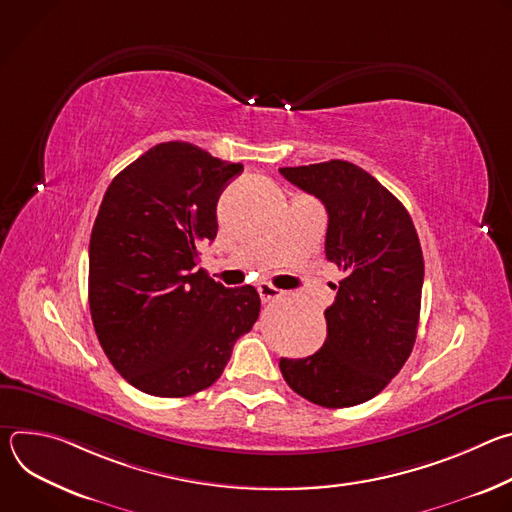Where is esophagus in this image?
I'll use <instances>...</instances> for the list:
<instances>
[{"label": "esophagus", "mask_w": 512, "mask_h": 512, "mask_svg": "<svg viewBox=\"0 0 512 512\" xmlns=\"http://www.w3.org/2000/svg\"><path fill=\"white\" fill-rule=\"evenodd\" d=\"M257 291H259V296H261L263 302H271V300H275V298H279L283 294L281 289H277V287H273L271 283H265V281H261L257 285Z\"/></svg>", "instance_id": "obj_1"}]
</instances>
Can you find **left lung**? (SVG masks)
<instances>
[{"instance_id":"obj_1","label":"left lung","mask_w":512,"mask_h":512,"mask_svg":"<svg viewBox=\"0 0 512 512\" xmlns=\"http://www.w3.org/2000/svg\"><path fill=\"white\" fill-rule=\"evenodd\" d=\"M279 172L326 206V257L344 273L324 312V346L306 358H281V375L316 405L364 403L391 383L415 344L423 287L417 231L407 208L350 162Z\"/></svg>"}]
</instances>
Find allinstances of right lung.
<instances>
[{
  "label": "right lung",
  "mask_w": 512,
  "mask_h": 512,
  "mask_svg": "<svg viewBox=\"0 0 512 512\" xmlns=\"http://www.w3.org/2000/svg\"><path fill=\"white\" fill-rule=\"evenodd\" d=\"M243 172L198 145L166 141L109 184L89 243V306L115 371L154 397H188L223 375L259 318L251 285L229 289L198 265L216 202Z\"/></svg>",
  "instance_id": "obj_1"
}]
</instances>
